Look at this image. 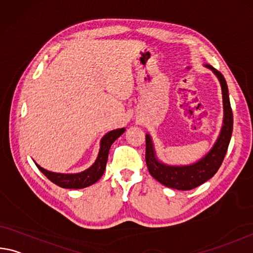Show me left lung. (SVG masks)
Masks as SVG:
<instances>
[{
    "mask_svg": "<svg viewBox=\"0 0 253 253\" xmlns=\"http://www.w3.org/2000/svg\"><path fill=\"white\" fill-rule=\"evenodd\" d=\"M205 66L213 71V73L217 76L220 86H222L223 94V126L217 141L215 142L211 150L199 161L189 164V166H168V164L159 161L156 158L151 136L148 134L145 136V161L148 172L159 182H161L166 187L173 188V189L190 190L210 180L219 169L231 141L232 130H233V114H232L230 98H228L226 81L222 73L214 69L213 66Z\"/></svg>",
    "mask_w": 253,
    "mask_h": 253,
    "instance_id": "left-lung-1",
    "label": "left lung"
}]
</instances>
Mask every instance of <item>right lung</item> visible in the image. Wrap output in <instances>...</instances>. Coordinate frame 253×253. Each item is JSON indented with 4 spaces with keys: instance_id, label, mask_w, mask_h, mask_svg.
Here are the masks:
<instances>
[{
    "instance_id": "add662e5",
    "label": "right lung",
    "mask_w": 253,
    "mask_h": 253,
    "mask_svg": "<svg viewBox=\"0 0 253 253\" xmlns=\"http://www.w3.org/2000/svg\"><path fill=\"white\" fill-rule=\"evenodd\" d=\"M124 131H125V128H119V129L111 130L103 136L101 142H100V150L95 162L92 164L89 169L80 172V173H56V172L45 170L43 168L38 166L37 163H36V166L51 182L62 188L82 189V188L89 187L102 177L106 169L110 146Z\"/></svg>"
}]
</instances>
